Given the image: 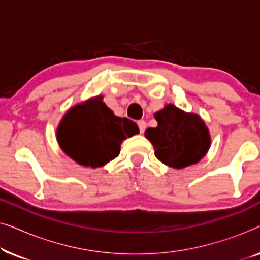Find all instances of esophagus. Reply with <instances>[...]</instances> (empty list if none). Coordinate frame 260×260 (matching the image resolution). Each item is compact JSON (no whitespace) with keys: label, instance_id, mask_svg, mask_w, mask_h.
Wrapping results in <instances>:
<instances>
[{"label":"esophagus","instance_id":"esophagus-1","mask_svg":"<svg viewBox=\"0 0 260 260\" xmlns=\"http://www.w3.org/2000/svg\"><path fill=\"white\" fill-rule=\"evenodd\" d=\"M137 125H138V127H140L141 134H143L144 131H145V127H147V123H145L144 120H138Z\"/></svg>","mask_w":260,"mask_h":260}]
</instances>
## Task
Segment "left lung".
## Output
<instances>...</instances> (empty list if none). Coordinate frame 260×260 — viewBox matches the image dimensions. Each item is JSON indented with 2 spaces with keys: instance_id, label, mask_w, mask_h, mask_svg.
<instances>
[{
  "instance_id": "8db88e82",
  "label": "left lung",
  "mask_w": 260,
  "mask_h": 260,
  "mask_svg": "<svg viewBox=\"0 0 260 260\" xmlns=\"http://www.w3.org/2000/svg\"><path fill=\"white\" fill-rule=\"evenodd\" d=\"M157 126L148 127L145 137L155 148V156L175 169L195 165L207 154L211 136L204 120L168 104L155 113Z\"/></svg>"
}]
</instances>
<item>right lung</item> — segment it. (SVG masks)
Here are the masks:
<instances>
[{
  "instance_id": "1",
  "label": "right lung",
  "mask_w": 260,
  "mask_h": 260,
  "mask_svg": "<svg viewBox=\"0 0 260 260\" xmlns=\"http://www.w3.org/2000/svg\"><path fill=\"white\" fill-rule=\"evenodd\" d=\"M138 133L136 123L113 115L98 95L66 112L56 130V140L77 163L98 168L117 157L122 142Z\"/></svg>"
}]
</instances>
